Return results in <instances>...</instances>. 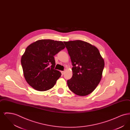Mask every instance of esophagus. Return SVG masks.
I'll return each mask as SVG.
<instances>
[{"label":"esophagus","mask_w":130,"mask_h":130,"mask_svg":"<svg viewBox=\"0 0 130 130\" xmlns=\"http://www.w3.org/2000/svg\"><path fill=\"white\" fill-rule=\"evenodd\" d=\"M61 73L62 75H63V74H64V73H65V72L64 71H61Z\"/></svg>","instance_id":"obj_1"}]
</instances>
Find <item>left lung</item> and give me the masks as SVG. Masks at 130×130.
Instances as JSON below:
<instances>
[{
    "instance_id": "obj_1",
    "label": "left lung",
    "mask_w": 130,
    "mask_h": 130,
    "mask_svg": "<svg viewBox=\"0 0 130 130\" xmlns=\"http://www.w3.org/2000/svg\"><path fill=\"white\" fill-rule=\"evenodd\" d=\"M72 65L73 76L67 80L70 90L85 96L92 93L102 78L104 61L95 46L82 40L64 41Z\"/></svg>"
}]
</instances>
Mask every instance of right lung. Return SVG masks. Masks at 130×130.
Here are the masks:
<instances>
[{"instance_id":"right-lung-1","label":"right lung","mask_w":130,"mask_h":130,"mask_svg":"<svg viewBox=\"0 0 130 130\" xmlns=\"http://www.w3.org/2000/svg\"><path fill=\"white\" fill-rule=\"evenodd\" d=\"M65 47L62 41L51 39L39 40L27 47L21 63L25 79L31 87L45 91L55 86L61 74L54 69V56Z\"/></svg>"}]
</instances>
